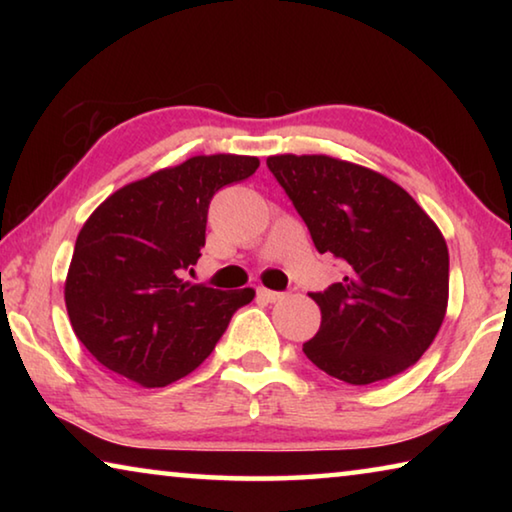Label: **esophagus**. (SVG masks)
I'll return each mask as SVG.
<instances>
[{"mask_svg": "<svg viewBox=\"0 0 512 512\" xmlns=\"http://www.w3.org/2000/svg\"><path fill=\"white\" fill-rule=\"evenodd\" d=\"M257 296L259 298H264L266 302H277V300H282L284 298V293L282 291H271V289H257Z\"/></svg>", "mask_w": 512, "mask_h": 512, "instance_id": "34e87169", "label": "esophagus"}]
</instances>
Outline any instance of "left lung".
Returning a JSON list of instances; mask_svg holds the SVG:
<instances>
[{"instance_id":"obj_1","label":"left lung","mask_w":512,"mask_h":512,"mask_svg":"<svg viewBox=\"0 0 512 512\" xmlns=\"http://www.w3.org/2000/svg\"><path fill=\"white\" fill-rule=\"evenodd\" d=\"M277 183L318 253L345 262L323 293L320 329L302 345L329 377L366 386L413 366L436 339L449 298L443 232L391 178L329 155H271Z\"/></svg>"}]
</instances>
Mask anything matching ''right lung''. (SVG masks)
<instances>
[{"mask_svg": "<svg viewBox=\"0 0 512 512\" xmlns=\"http://www.w3.org/2000/svg\"><path fill=\"white\" fill-rule=\"evenodd\" d=\"M253 155H194L110 194L76 237L65 280L74 334L108 370L160 388L210 357L255 289L185 282L205 246L207 207L253 176Z\"/></svg>", "mask_w": 512, "mask_h": 512, "instance_id": "1", "label": "right lung"}]
</instances>
